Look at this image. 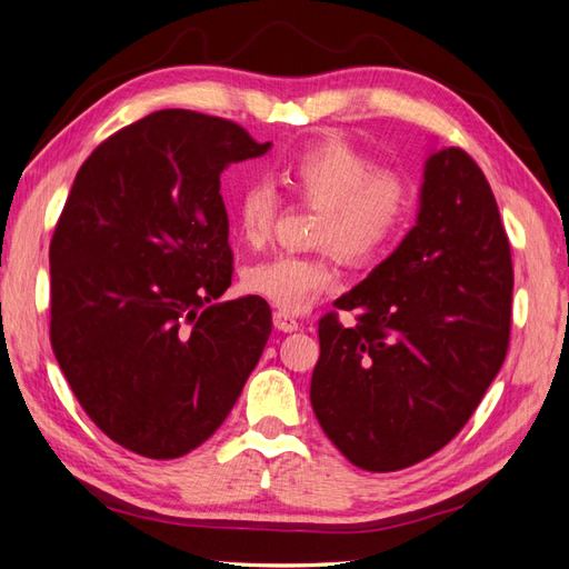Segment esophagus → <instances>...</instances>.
<instances>
[{
  "label": "esophagus",
  "instance_id": "esophagus-1",
  "mask_svg": "<svg viewBox=\"0 0 569 569\" xmlns=\"http://www.w3.org/2000/svg\"><path fill=\"white\" fill-rule=\"evenodd\" d=\"M273 325L276 329H281V332H296V329L300 327V322L296 320L293 315L286 312V310H276L273 312Z\"/></svg>",
  "mask_w": 569,
  "mask_h": 569
}]
</instances>
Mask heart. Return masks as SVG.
Instances as JSON below:
<instances>
[{
	"instance_id": "obj_1",
	"label": "heart",
	"mask_w": 569,
	"mask_h": 569,
	"mask_svg": "<svg viewBox=\"0 0 569 569\" xmlns=\"http://www.w3.org/2000/svg\"><path fill=\"white\" fill-rule=\"evenodd\" d=\"M279 179L298 201L320 208L315 254H276L244 271V286L283 310H302L337 283L332 254L366 263L392 244L412 210V189L400 171L378 167L371 154L345 138L315 140L279 167ZM269 183L249 181L234 201V224L242 240L259 247L276 220Z\"/></svg>"
}]
</instances>
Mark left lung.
<instances>
[{
    "instance_id": "left-lung-1",
    "label": "left lung",
    "mask_w": 569,
    "mask_h": 569,
    "mask_svg": "<svg viewBox=\"0 0 569 569\" xmlns=\"http://www.w3.org/2000/svg\"><path fill=\"white\" fill-rule=\"evenodd\" d=\"M513 267L495 193L460 148L429 154L417 224L320 320L310 402L353 466L419 463L478 409L509 349Z\"/></svg>"
}]
</instances>
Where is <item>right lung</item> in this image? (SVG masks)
Wrapping results in <instances>:
<instances>
[{"instance_id": "obj_1", "label": "right lung", "mask_w": 569, "mask_h": 569, "mask_svg": "<svg viewBox=\"0 0 569 569\" xmlns=\"http://www.w3.org/2000/svg\"><path fill=\"white\" fill-rule=\"evenodd\" d=\"M271 148L242 126L154 111L79 167L50 240V345L118 446L169 460L216 433L271 335L232 283L220 174Z\"/></svg>"}]
</instances>
